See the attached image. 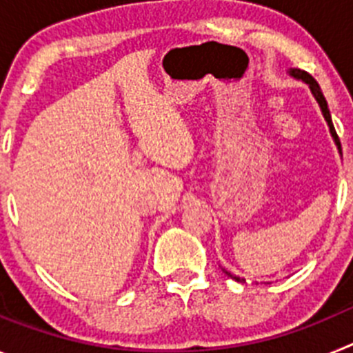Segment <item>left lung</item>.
<instances>
[{
    "label": "left lung",
    "mask_w": 353,
    "mask_h": 353,
    "mask_svg": "<svg viewBox=\"0 0 353 353\" xmlns=\"http://www.w3.org/2000/svg\"><path fill=\"white\" fill-rule=\"evenodd\" d=\"M288 74L292 77H295V79H302L305 84H307V86H310L311 93H313L314 99H316V102H318V105H320V109H322L323 118H325L327 125H329L330 136H332V139H334L336 146H338V150H339V154H341V143H339V138H338V134H336L334 125H332V118H330V111H329V108H327V101H325V97H323L322 90H320V84H318L316 81H314V77L311 76V74H307V72L301 70V68H290ZM224 272H226L228 276L232 277V279H235V281H239V283H244L245 281L244 277L233 276V274L228 272V270H224Z\"/></svg>",
    "instance_id": "left-lung-1"
}]
</instances>
